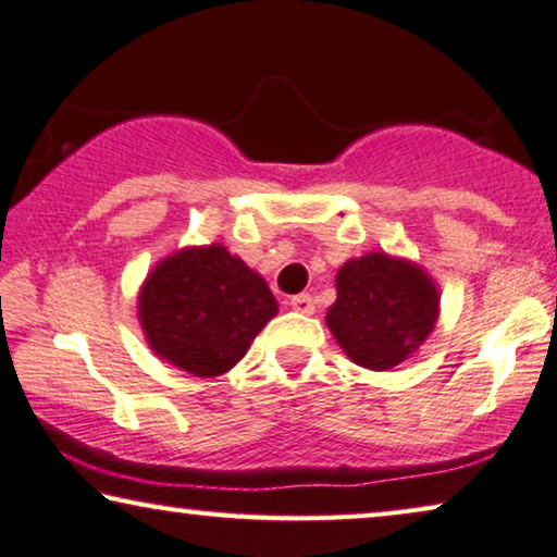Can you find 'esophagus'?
Returning a JSON list of instances; mask_svg holds the SVG:
<instances>
[{
    "instance_id": "esophagus-1",
    "label": "esophagus",
    "mask_w": 557,
    "mask_h": 557,
    "mask_svg": "<svg viewBox=\"0 0 557 557\" xmlns=\"http://www.w3.org/2000/svg\"><path fill=\"white\" fill-rule=\"evenodd\" d=\"M288 304H292V309L298 313H313V309H317V306H313L311 294H296V296H292V301Z\"/></svg>"
}]
</instances>
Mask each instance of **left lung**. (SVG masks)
<instances>
[{"mask_svg":"<svg viewBox=\"0 0 557 557\" xmlns=\"http://www.w3.org/2000/svg\"><path fill=\"white\" fill-rule=\"evenodd\" d=\"M437 288L417 265L369 253L336 273L326 324L359 367L384 372L405 361L437 321Z\"/></svg>","mask_w":557,"mask_h":557,"instance_id":"8db88e82","label":"left lung"}]
</instances>
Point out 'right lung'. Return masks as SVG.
<instances>
[{
	"label": "right lung",
	"mask_w": 557,
	"mask_h": 557,
	"mask_svg": "<svg viewBox=\"0 0 557 557\" xmlns=\"http://www.w3.org/2000/svg\"><path fill=\"white\" fill-rule=\"evenodd\" d=\"M276 311L265 281L223 246L171 256L140 294V324L152 351L196 376H219L238 364Z\"/></svg>",
	"instance_id": "add662e5"
}]
</instances>
